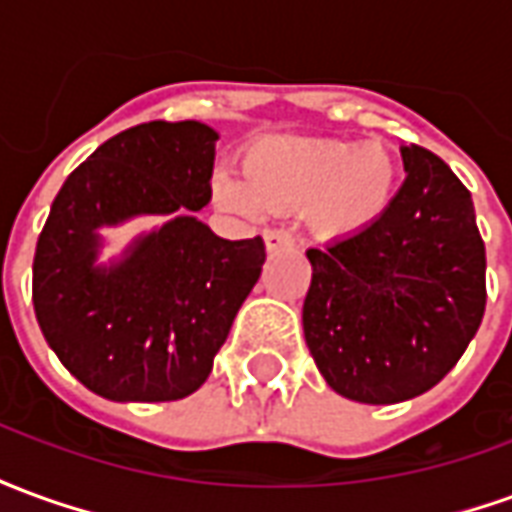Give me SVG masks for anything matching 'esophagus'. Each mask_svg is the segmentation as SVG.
<instances>
[{"mask_svg":"<svg viewBox=\"0 0 512 512\" xmlns=\"http://www.w3.org/2000/svg\"><path fill=\"white\" fill-rule=\"evenodd\" d=\"M263 241H266L268 252H279V249H293L296 246V238L288 230H268L263 235Z\"/></svg>","mask_w":512,"mask_h":512,"instance_id":"obj_1","label":"esophagus"}]
</instances>
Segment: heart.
I'll return each instance as SVG.
<instances>
[{
	"label": "heart",
	"mask_w": 512,
	"mask_h": 512,
	"mask_svg": "<svg viewBox=\"0 0 512 512\" xmlns=\"http://www.w3.org/2000/svg\"><path fill=\"white\" fill-rule=\"evenodd\" d=\"M397 164L384 145L266 136L246 150L244 172L219 167L213 202L238 216L310 211L326 235H356L389 208Z\"/></svg>",
	"instance_id": "obj_1"
}]
</instances>
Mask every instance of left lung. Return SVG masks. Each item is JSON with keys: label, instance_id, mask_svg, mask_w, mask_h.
Returning a JSON list of instances; mask_svg holds the SVG:
<instances>
[{"label": "left lung", "instance_id": "1", "mask_svg": "<svg viewBox=\"0 0 512 512\" xmlns=\"http://www.w3.org/2000/svg\"><path fill=\"white\" fill-rule=\"evenodd\" d=\"M406 180L376 224L307 249L304 340L337 395L386 406L450 373L485 312L472 194L439 156L400 147Z\"/></svg>", "mask_w": 512, "mask_h": 512}]
</instances>
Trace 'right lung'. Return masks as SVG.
<instances>
[{"instance_id": "right-lung-1", "label": "right lung", "mask_w": 512, "mask_h": 512, "mask_svg": "<svg viewBox=\"0 0 512 512\" xmlns=\"http://www.w3.org/2000/svg\"><path fill=\"white\" fill-rule=\"evenodd\" d=\"M219 134L153 120L106 139L51 202L32 266L40 332L71 376L115 403L197 392L266 263L263 238L227 241L197 219ZM165 222L101 264L100 230Z\"/></svg>"}]
</instances>
